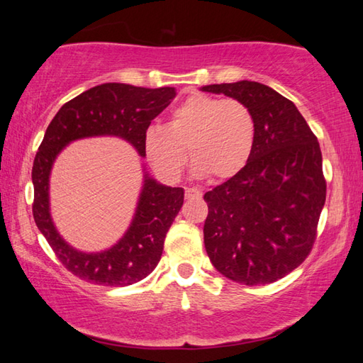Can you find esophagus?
<instances>
[{
	"instance_id": "esophagus-1",
	"label": "esophagus",
	"mask_w": 363,
	"mask_h": 363,
	"mask_svg": "<svg viewBox=\"0 0 363 363\" xmlns=\"http://www.w3.org/2000/svg\"><path fill=\"white\" fill-rule=\"evenodd\" d=\"M203 196V194H201V190H198V189H195V187H191V189H186V198L187 199H198V198H201Z\"/></svg>"
}]
</instances>
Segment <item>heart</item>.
Listing matches in <instances>:
<instances>
[{
	"mask_svg": "<svg viewBox=\"0 0 363 363\" xmlns=\"http://www.w3.org/2000/svg\"><path fill=\"white\" fill-rule=\"evenodd\" d=\"M256 140V123L245 103L234 98L194 94L177 104L165 126H150L143 151L154 172L174 179L186 164V150L196 176L230 179L243 169Z\"/></svg>",
	"mask_w": 363,
	"mask_h": 363,
	"instance_id": "b5f03b06",
	"label": "heart"
}]
</instances>
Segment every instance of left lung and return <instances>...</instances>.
Wrapping results in <instances>:
<instances>
[{"mask_svg": "<svg viewBox=\"0 0 363 363\" xmlns=\"http://www.w3.org/2000/svg\"><path fill=\"white\" fill-rule=\"evenodd\" d=\"M201 90L245 103L256 123L248 164L204 195L207 256L230 281L272 284L303 264L315 242L326 201L320 143L296 106L265 84Z\"/></svg>", "mask_w": 363, "mask_h": 363, "instance_id": "obj_1", "label": "left lung"}]
</instances>
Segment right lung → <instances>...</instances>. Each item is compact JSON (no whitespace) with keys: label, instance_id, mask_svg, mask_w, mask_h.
<instances>
[{"label":"right lung","instance_id":"1","mask_svg":"<svg viewBox=\"0 0 363 363\" xmlns=\"http://www.w3.org/2000/svg\"><path fill=\"white\" fill-rule=\"evenodd\" d=\"M174 96V87L145 89L106 82L65 103L46 128L33 165V215L57 259L79 279L107 287H125L145 279L159 264L165 235L184 203V189L157 182L143 165L142 190L126 233L111 248L86 252L73 248L54 226L50 209L54 162L72 142L104 135L123 138L143 159L145 130Z\"/></svg>","mask_w":363,"mask_h":363}]
</instances>
